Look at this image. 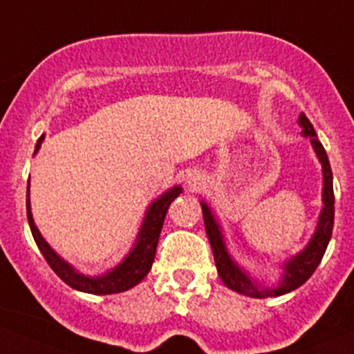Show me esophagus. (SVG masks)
Returning a JSON list of instances; mask_svg holds the SVG:
<instances>
[{"label": "esophagus", "instance_id": "esophagus-1", "mask_svg": "<svg viewBox=\"0 0 354 354\" xmlns=\"http://www.w3.org/2000/svg\"><path fill=\"white\" fill-rule=\"evenodd\" d=\"M186 183L189 184L191 187H198V186H200V184H201L200 174H196V171H189V174H187Z\"/></svg>", "mask_w": 354, "mask_h": 354}]
</instances>
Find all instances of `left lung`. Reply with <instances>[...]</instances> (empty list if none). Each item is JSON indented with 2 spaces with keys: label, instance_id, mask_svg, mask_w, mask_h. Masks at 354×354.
I'll list each match as a JSON object with an SVG mask.
<instances>
[{
  "label": "left lung",
  "instance_id": "1",
  "mask_svg": "<svg viewBox=\"0 0 354 354\" xmlns=\"http://www.w3.org/2000/svg\"><path fill=\"white\" fill-rule=\"evenodd\" d=\"M299 124L302 127V136L311 139L313 149H315L323 168V210L319 214L316 231L311 240H309L308 247L283 264V278H281L278 287H259L255 281H252L250 276L231 259L230 252L225 248L221 225L217 224L208 205L201 201L205 230H207V236L208 241H210L212 252H214L215 266H217V272L221 276L222 283L231 288V290L238 292V294L247 295V297H276V295L288 294V292L304 285L311 278L319 262H322L326 247H328V241H330L332 230H334V184H332L330 161H328V156H326V151L323 149L322 142L316 137L311 121L308 120L304 113H301V116H299Z\"/></svg>",
  "mask_w": 354,
  "mask_h": 354
}]
</instances>
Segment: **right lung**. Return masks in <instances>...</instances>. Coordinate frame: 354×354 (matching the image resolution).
<instances>
[{"instance_id": "1", "label": "right lung", "mask_w": 354, "mask_h": 354, "mask_svg": "<svg viewBox=\"0 0 354 354\" xmlns=\"http://www.w3.org/2000/svg\"><path fill=\"white\" fill-rule=\"evenodd\" d=\"M43 139H45V136H41L38 139L35 153H38ZM180 193H183V187L175 186L171 187V189H168L165 194H161L158 200H154L153 203L149 205V208H147L146 212V217H144L142 227H140L139 236H137L132 252L123 259V262H120L116 268L111 269L109 272H106V274L102 276L82 274V272L76 271L69 262L60 259L59 255L50 248V245L46 243L45 238L41 236V233H39L38 227L35 225V221H32L28 184L29 227H31L32 238H35L39 252H41L50 268L55 271V274L59 276L64 283H67L71 288H74V290L86 292V294L93 295L120 294V292L130 290V288L136 287L137 283H140V281L144 280V276L149 272L151 266H153L154 262V255H156L158 240H160V233L161 227H163L165 217H167L168 207H170L171 201L179 196Z\"/></svg>"}]
</instances>
